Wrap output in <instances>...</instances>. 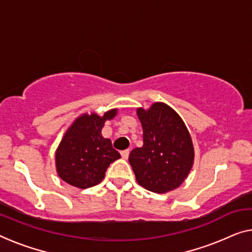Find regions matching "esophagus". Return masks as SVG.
I'll return each instance as SVG.
<instances>
[{
    "label": "esophagus",
    "mask_w": 252,
    "mask_h": 252,
    "mask_svg": "<svg viewBox=\"0 0 252 252\" xmlns=\"http://www.w3.org/2000/svg\"><path fill=\"white\" fill-rule=\"evenodd\" d=\"M129 154H130V150H129V149L122 150V152H121V156H122V158H125V159H126V158H127V157H129Z\"/></svg>",
    "instance_id": "esophagus-1"
}]
</instances>
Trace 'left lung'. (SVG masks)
<instances>
[{"mask_svg":"<svg viewBox=\"0 0 252 252\" xmlns=\"http://www.w3.org/2000/svg\"><path fill=\"white\" fill-rule=\"evenodd\" d=\"M144 130V145L130 153L129 163L138 185L156 193L179 188L189 175L194 159L192 139L176 112L162 102L148 110L137 108Z\"/></svg>","mask_w":252,"mask_h":252,"instance_id":"8db88e82","label":"left lung"}]
</instances>
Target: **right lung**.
<instances>
[{"label": "right lung", "instance_id": "right-lung-1", "mask_svg": "<svg viewBox=\"0 0 252 252\" xmlns=\"http://www.w3.org/2000/svg\"><path fill=\"white\" fill-rule=\"evenodd\" d=\"M116 114L118 108H113L103 116L85 113L74 120L55 152L56 172L63 181L79 189L102 182L110 164L121 157L102 136L105 121Z\"/></svg>", "mask_w": 252, "mask_h": 252}]
</instances>
